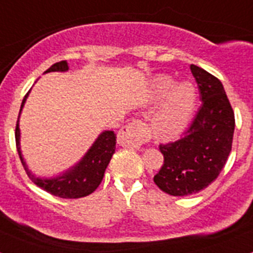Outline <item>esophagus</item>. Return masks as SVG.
Segmentation results:
<instances>
[{
	"mask_svg": "<svg viewBox=\"0 0 253 253\" xmlns=\"http://www.w3.org/2000/svg\"><path fill=\"white\" fill-rule=\"evenodd\" d=\"M149 138L148 128L140 120H133L124 125L118 133V143L125 148L138 149L143 143L148 142Z\"/></svg>",
	"mask_w": 253,
	"mask_h": 253,
	"instance_id": "esophagus-1",
	"label": "esophagus"
}]
</instances>
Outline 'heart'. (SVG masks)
Wrapping results in <instances>:
<instances>
[{"label": "heart", "mask_w": 253, "mask_h": 253, "mask_svg": "<svg viewBox=\"0 0 253 253\" xmlns=\"http://www.w3.org/2000/svg\"><path fill=\"white\" fill-rule=\"evenodd\" d=\"M160 110L153 118L152 128L161 139L178 137L191 122L196 104V90L193 84H176L169 76L160 75L151 84L152 101H162Z\"/></svg>", "instance_id": "obj_1"}]
</instances>
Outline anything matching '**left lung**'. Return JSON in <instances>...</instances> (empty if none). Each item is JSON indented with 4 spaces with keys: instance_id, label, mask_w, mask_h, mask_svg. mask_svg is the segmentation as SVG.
<instances>
[{
    "instance_id": "left-lung-1",
    "label": "left lung",
    "mask_w": 253,
    "mask_h": 253,
    "mask_svg": "<svg viewBox=\"0 0 253 253\" xmlns=\"http://www.w3.org/2000/svg\"><path fill=\"white\" fill-rule=\"evenodd\" d=\"M202 106L185 137L160 144L163 165L154 184L172 196L199 193L218 177L231 153L234 113L218 78L191 64Z\"/></svg>"
}]
</instances>
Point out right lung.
I'll use <instances>...</instances> for the list:
<instances>
[{
	"label": "right lung",
	"mask_w": 253,
	"mask_h": 253,
	"mask_svg": "<svg viewBox=\"0 0 253 253\" xmlns=\"http://www.w3.org/2000/svg\"><path fill=\"white\" fill-rule=\"evenodd\" d=\"M67 71H68V63H67V60H62V62L53 64L44 73L67 72ZM29 92L26 93L24 100H22L19 119L22 107H24L26 99H28ZM19 119H17L16 131H15L16 148L17 152H19L22 166H24L28 176L35 185L48 191L51 195L59 196V198L63 199L84 198V196L92 194L99 187V185L101 184L102 177H104L105 169H106L107 165L110 162L113 154L115 153L116 135L113 130L102 131L99 137L96 138L90 149L81 158V161L76 163L75 166H72L71 169H67L66 172H63L62 175L50 178H42L37 177V176L31 173V171L26 166L24 157H22L21 147H20Z\"/></svg>",
	"instance_id": "add662e5"
}]
</instances>
